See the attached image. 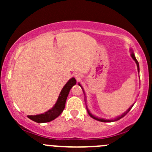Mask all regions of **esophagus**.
I'll return each mask as SVG.
<instances>
[{"mask_svg":"<svg viewBox=\"0 0 152 152\" xmlns=\"http://www.w3.org/2000/svg\"><path fill=\"white\" fill-rule=\"evenodd\" d=\"M75 77H76V79H79V78H81V75L78 74H75Z\"/></svg>","mask_w":152,"mask_h":152,"instance_id":"obj_1","label":"esophagus"}]
</instances>
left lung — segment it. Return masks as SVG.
I'll return each mask as SVG.
<instances>
[{
  "label": "left lung",
  "instance_id": "1",
  "mask_svg": "<svg viewBox=\"0 0 152 152\" xmlns=\"http://www.w3.org/2000/svg\"><path fill=\"white\" fill-rule=\"evenodd\" d=\"M130 51H131V56H132V58L134 59V61L136 62V64H137V70H138V72H139V62L137 61V58H136V57H135V55H134V52H133V50H132V49H130ZM78 86H80L81 87L82 90H83V94H84V96H85V103H86V94H85V91H84V90H83V87L81 86V85L80 84V83H78ZM134 104H132V105L128 109H127V111H125V112L124 113V114H122L121 115V116H116V118H110V119H106V118H100V117H97V116H94V114H92L90 112V111H89V110H88V108H87V106H86V109H87V111H88V115H89V116H91V118H94V119L97 120V121H102V122H113V121H118V120L121 119V118H123L124 116H126L127 113H128L129 111L130 110H131V109H132V108L133 107Z\"/></svg>",
  "mask_w": 152,
  "mask_h": 152
}]
</instances>
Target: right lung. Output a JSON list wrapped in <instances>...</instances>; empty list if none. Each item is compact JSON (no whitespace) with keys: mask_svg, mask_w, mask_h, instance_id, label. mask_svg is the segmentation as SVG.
<instances>
[{"mask_svg":"<svg viewBox=\"0 0 152 152\" xmlns=\"http://www.w3.org/2000/svg\"><path fill=\"white\" fill-rule=\"evenodd\" d=\"M76 80L73 77L69 80V81L66 83L65 86L63 87L61 93L59 94L58 98L57 99L56 102L51 109L46 111L43 114H37V115H28V117L30 119L37 123H46L53 121L56 118L60 116L65 108V104L66 99H67L68 95L71 88L74 85H76Z\"/></svg>","mask_w":152,"mask_h":152,"instance_id":"right-lung-1","label":"right lung"}]
</instances>
